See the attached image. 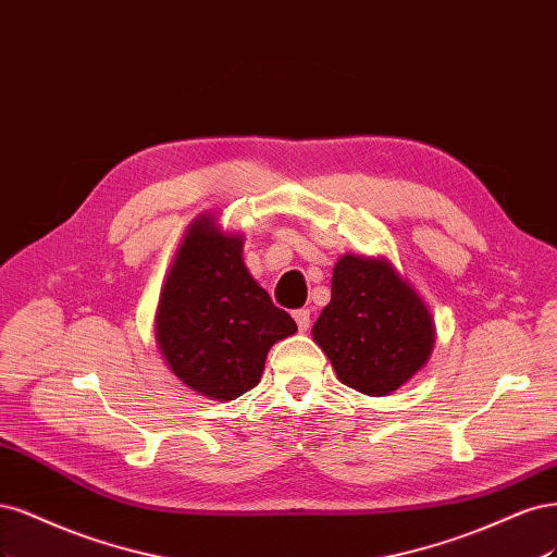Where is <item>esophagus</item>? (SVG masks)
<instances>
[{"mask_svg":"<svg viewBox=\"0 0 557 557\" xmlns=\"http://www.w3.org/2000/svg\"><path fill=\"white\" fill-rule=\"evenodd\" d=\"M294 319H296V324H298V331L300 333H305L310 329V310H296L294 312Z\"/></svg>","mask_w":557,"mask_h":557,"instance_id":"obj_1","label":"esophagus"}]
</instances>
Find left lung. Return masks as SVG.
Returning a JSON list of instances; mask_svg holds the SVG:
<instances>
[{
  "label": "left lung",
  "mask_w": 557,
  "mask_h": 557,
  "mask_svg": "<svg viewBox=\"0 0 557 557\" xmlns=\"http://www.w3.org/2000/svg\"><path fill=\"white\" fill-rule=\"evenodd\" d=\"M312 337L339 382L366 396H388L425 366L435 324L386 259L345 255L333 268L331 302Z\"/></svg>",
  "instance_id": "1"
}]
</instances>
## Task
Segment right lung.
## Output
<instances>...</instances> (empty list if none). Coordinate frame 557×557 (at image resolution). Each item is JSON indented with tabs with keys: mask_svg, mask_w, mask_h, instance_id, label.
<instances>
[{
	"mask_svg": "<svg viewBox=\"0 0 557 557\" xmlns=\"http://www.w3.org/2000/svg\"><path fill=\"white\" fill-rule=\"evenodd\" d=\"M298 331L243 261V238L210 214L187 228L159 296L154 335L171 372L191 391L236 400L261 380L277 339Z\"/></svg>",
	"mask_w": 557,
	"mask_h": 557,
	"instance_id": "add662e5",
	"label": "right lung"
}]
</instances>
